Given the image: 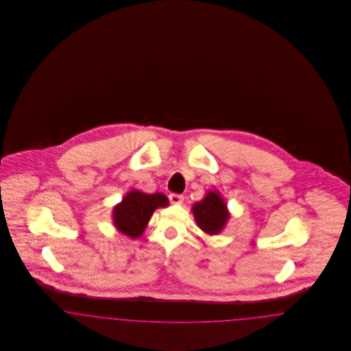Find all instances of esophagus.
<instances>
[{"label":"esophagus","mask_w":351,"mask_h":351,"mask_svg":"<svg viewBox=\"0 0 351 351\" xmlns=\"http://www.w3.org/2000/svg\"><path fill=\"white\" fill-rule=\"evenodd\" d=\"M169 201H171V204H173V205H182V204H183L184 197L182 195L172 193V195H169Z\"/></svg>","instance_id":"esophagus-1"}]
</instances>
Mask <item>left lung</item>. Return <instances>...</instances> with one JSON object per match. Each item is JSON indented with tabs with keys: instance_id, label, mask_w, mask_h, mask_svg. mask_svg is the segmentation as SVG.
Here are the masks:
<instances>
[{
	"instance_id": "1",
	"label": "left lung",
	"mask_w": 351,
	"mask_h": 351,
	"mask_svg": "<svg viewBox=\"0 0 351 351\" xmlns=\"http://www.w3.org/2000/svg\"><path fill=\"white\" fill-rule=\"evenodd\" d=\"M192 213L197 226L208 235L221 233L230 218L228 204L217 191L206 192L202 200L195 202Z\"/></svg>"
}]
</instances>
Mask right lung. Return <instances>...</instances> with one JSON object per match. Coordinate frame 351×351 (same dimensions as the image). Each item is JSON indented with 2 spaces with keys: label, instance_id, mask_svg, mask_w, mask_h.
Masks as SVG:
<instances>
[{
  "label": "right lung",
  "instance_id": "right-lung-1",
  "mask_svg": "<svg viewBox=\"0 0 351 351\" xmlns=\"http://www.w3.org/2000/svg\"><path fill=\"white\" fill-rule=\"evenodd\" d=\"M168 204L165 193H145L139 189H132L113 206V225L119 233L133 239L139 238L146 230L152 213L158 208H167Z\"/></svg>",
  "mask_w": 351,
  "mask_h": 351
}]
</instances>
